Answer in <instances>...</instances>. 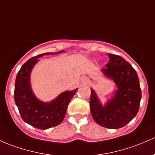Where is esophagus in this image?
I'll use <instances>...</instances> for the list:
<instances>
[{"instance_id":"34e87169","label":"esophagus","mask_w":155,"mask_h":155,"mask_svg":"<svg viewBox=\"0 0 155 155\" xmlns=\"http://www.w3.org/2000/svg\"><path fill=\"white\" fill-rule=\"evenodd\" d=\"M84 82H85L86 83H87V82H88V81H87V79H86V80H84Z\"/></svg>"}]
</instances>
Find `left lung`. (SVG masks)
I'll list each match as a JSON object with an SVG mask.
<instances>
[{"instance_id":"1","label":"left lung","mask_w":155,"mask_h":155,"mask_svg":"<svg viewBox=\"0 0 155 155\" xmlns=\"http://www.w3.org/2000/svg\"><path fill=\"white\" fill-rule=\"evenodd\" d=\"M109 58L102 71L114 81L118 90L114 98L102 107L91 89L90 108L96 123L105 128L117 129L128 124L138 113L141 89L137 73L128 61L111 53Z\"/></svg>"}]
</instances>
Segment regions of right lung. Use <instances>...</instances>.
<instances>
[{
  "label": "right lung",
  "instance_id": "obj_1",
  "mask_svg": "<svg viewBox=\"0 0 155 155\" xmlns=\"http://www.w3.org/2000/svg\"><path fill=\"white\" fill-rule=\"evenodd\" d=\"M50 54L54 53H43L26 61L19 70L15 83L14 99L21 117L24 122L39 129H48L63 121L68 104L78 90L62 93L50 103H44L35 98L30 84L31 70L39 57Z\"/></svg>",
  "mask_w": 155,
  "mask_h": 155
}]
</instances>
